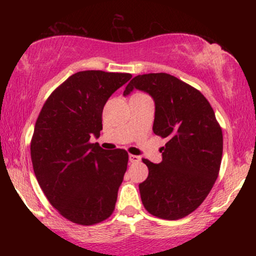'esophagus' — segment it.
Returning <instances> with one entry per match:
<instances>
[{
	"instance_id": "1",
	"label": "esophagus",
	"mask_w": 256,
	"mask_h": 256,
	"mask_svg": "<svg viewBox=\"0 0 256 256\" xmlns=\"http://www.w3.org/2000/svg\"><path fill=\"white\" fill-rule=\"evenodd\" d=\"M128 160H130V162L134 164V162H140V158L137 156V155H128Z\"/></svg>"
}]
</instances>
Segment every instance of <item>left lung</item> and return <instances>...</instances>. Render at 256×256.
<instances>
[{
    "label": "left lung",
    "instance_id": "1",
    "mask_svg": "<svg viewBox=\"0 0 256 256\" xmlns=\"http://www.w3.org/2000/svg\"><path fill=\"white\" fill-rule=\"evenodd\" d=\"M134 89L154 100L152 131L168 140L160 149V164L143 158L149 174L140 184L142 204L158 218H184L204 201L218 178L222 128L207 98L171 74L137 76L125 88L124 96Z\"/></svg>",
    "mask_w": 256,
    "mask_h": 256
}]
</instances>
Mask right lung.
<instances>
[{
  "instance_id": "obj_1",
  "label": "right lung",
  "mask_w": 256,
  "mask_h": 256,
  "mask_svg": "<svg viewBox=\"0 0 256 256\" xmlns=\"http://www.w3.org/2000/svg\"><path fill=\"white\" fill-rule=\"evenodd\" d=\"M131 77L74 73L52 91L38 116L31 140L34 176L52 207L76 224H98L116 208L128 154L89 140L100 137L106 102Z\"/></svg>"
}]
</instances>
